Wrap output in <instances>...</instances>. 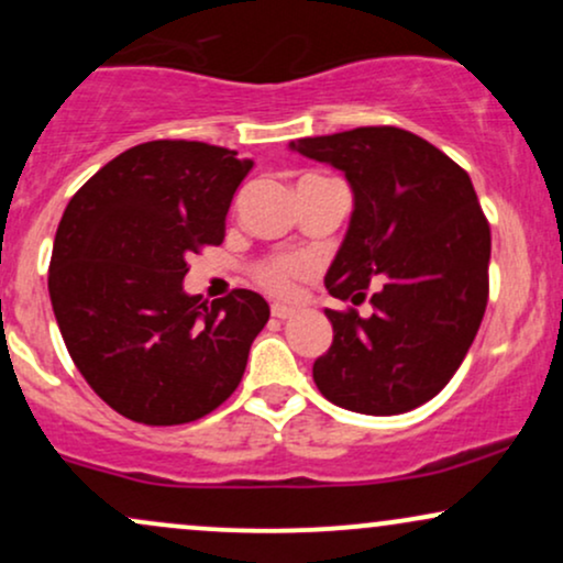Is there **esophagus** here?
Instances as JSON below:
<instances>
[{
  "label": "esophagus",
  "mask_w": 563,
  "mask_h": 563,
  "mask_svg": "<svg viewBox=\"0 0 563 563\" xmlns=\"http://www.w3.org/2000/svg\"><path fill=\"white\" fill-rule=\"evenodd\" d=\"M269 312H273V318H277V320H288V318H294L296 309L286 307V303H273V307H269Z\"/></svg>",
  "instance_id": "1"
}]
</instances>
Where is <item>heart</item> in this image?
Listing matches in <instances>:
<instances>
[{"instance_id":"b5f03b06","label":"heart","mask_w":563,"mask_h":563,"mask_svg":"<svg viewBox=\"0 0 563 563\" xmlns=\"http://www.w3.org/2000/svg\"><path fill=\"white\" fill-rule=\"evenodd\" d=\"M312 273V264L301 256H273L254 267V280L273 296H294L296 283Z\"/></svg>"}]
</instances>
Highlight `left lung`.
<instances>
[{
    "label": "left lung",
    "mask_w": 563,
    "mask_h": 563,
    "mask_svg": "<svg viewBox=\"0 0 563 563\" xmlns=\"http://www.w3.org/2000/svg\"><path fill=\"white\" fill-rule=\"evenodd\" d=\"M346 174L349 232L325 275L328 294L363 303L325 309L333 344L312 378L333 405L397 416L448 386L479 331L489 296V222L466 169L399 126H360L290 142Z\"/></svg>",
    "instance_id": "1"
}]
</instances>
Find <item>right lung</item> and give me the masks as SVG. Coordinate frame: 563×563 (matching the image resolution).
<instances>
[{"label": "right lung", "mask_w": 563, "mask_h": 563, "mask_svg": "<svg viewBox=\"0 0 563 563\" xmlns=\"http://www.w3.org/2000/svg\"><path fill=\"white\" fill-rule=\"evenodd\" d=\"M251 166L209 142H142L66 206L49 260L55 320L84 380L129 421H198L241 384L267 301L235 288L209 307L183 280L192 254L224 241Z\"/></svg>", "instance_id": "1"}]
</instances>
